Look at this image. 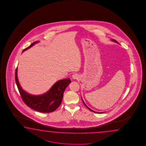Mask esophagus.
<instances>
[{"label": "esophagus", "instance_id": "esophagus-1", "mask_svg": "<svg viewBox=\"0 0 146 146\" xmlns=\"http://www.w3.org/2000/svg\"><path fill=\"white\" fill-rule=\"evenodd\" d=\"M72 78L74 79H78L79 78V75L77 74H74L72 76Z\"/></svg>", "mask_w": 146, "mask_h": 146}]
</instances>
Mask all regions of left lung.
<instances>
[{"label": "left lung", "mask_w": 146, "mask_h": 146, "mask_svg": "<svg viewBox=\"0 0 146 146\" xmlns=\"http://www.w3.org/2000/svg\"><path fill=\"white\" fill-rule=\"evenodd\" d=\"M113 40V41H114V42H116V43H118V42H117V40ZM82 102H83V103H84V106H86L87 107V108L89 109V110L90 111H92V112H94V113H98V112H95V111H93V110H91V109H89V108H88V106H86V104H85V103H84V101H83V100L82 99Z\"/></svg>", "instance_id": "left-lung-1"}]
</instances>
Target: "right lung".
Wrapping results in <instances>:
<instances>
[{"label":"right lung","mask_w":146,"mask_h":146,"mask_svg":"<svg viewBox=\"0 0 146 146\" xmlns=\"http://www.w3.org/2000/svg\"><path fill=\"white\" fill-rule=\"evenodd\" d=\"M37 42H33L29 46L23 50H27ZM16 84L19 93L25 104L31 109L38 112L50 113L54 111L60 105L62 96L66 87L70 83L69 78L62 79L56 82L47 92L40 96H32L22 90L17 78V68L15 72Z\"/></svg>","instance_id":"obj_1"}]
</instances>
